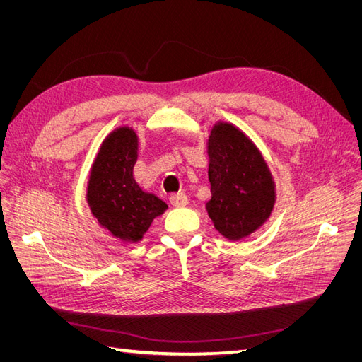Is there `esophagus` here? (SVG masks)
Instances as JSON below:
<instances>
[{
    "label": "esophagus",
    "instance_id": "1",
    "mask_svg": "<svg viewBox=\"0 0 362 362\" xmlns=\"http://www.w3.org/2000/svg\"><path fill=\"white\" fill-rule=\"evenodd\" d=\"M187 196H185L184 193H172L169 196V202L173 205V206H184L187 205Z\"/></svg>",
    "mask_w": 362,
    "mask_h": 362
}]
</instances>
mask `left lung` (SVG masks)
<instances>
[{
	"mask_svg": "<svg viewBox=\"0 0 362 362\" xmlns=\"http://www.w3.org/2000/svg\"><path fill=\"white\" fill-rule=\"evenodd\" d=\"M211 196L206 211L229 240L247 237L270 216L275 202L272 175L254 144L235 127L218 124L208 141Z\"/></svg>",
	"mask_w": 362,
	"mask_h": 362,
	"instance_id": "obj_1",
	"label": "left lung"
}]
</instances>
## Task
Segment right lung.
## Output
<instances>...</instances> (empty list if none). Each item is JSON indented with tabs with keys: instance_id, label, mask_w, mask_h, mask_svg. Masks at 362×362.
Wrapping results in <instances>:
<instances>
[{
	"instance_id": "right-lung-1",
	"label": "right lung",
	"mask_w": 362,
	"mask_h": 362,
	"mask_svg": "<svg viewBox=\"0 0 362 362\" xmlns=\"http://www.w3.org/2000/svg\"><path fill=\"white\" fill-rule=\"evenodd\" d=\"M137 136L119 128L105 139L92 168L87 201L104 228L125 242H139L168 205L145 193L133 177Z\"/></svg>"
}]
</instances>
